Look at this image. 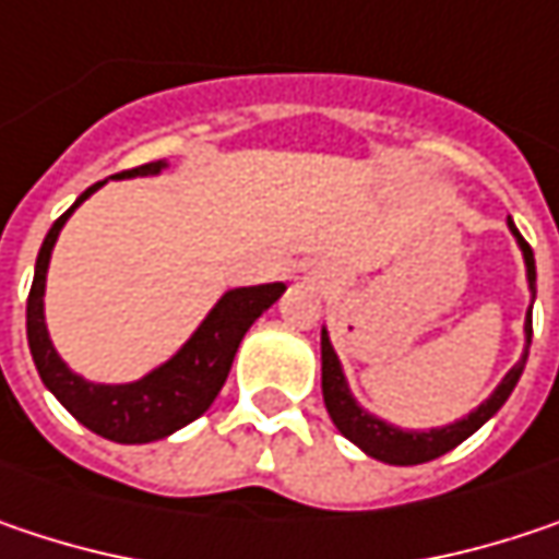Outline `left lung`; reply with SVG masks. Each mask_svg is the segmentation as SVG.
Masks as SVG:
<instances>
[{
	"mask_svg": "<svg viewBox=\"0 0 559 559\" xmlns=\"http://www.w3.org/2000/svg\"><path fill=\"white\" fill-rule=\"evenodd\" d=\"M509 229L522 249V262H525V281H528V294H532V307L534 297H537V275H534V252L532 246L522 239V233L515 229L512 217H509ZM532 307L525 313V348H522V358L509 368V374L502 381L496 383V390L483 400L477 409H471L467 416L448 423V426H431V429H400L393 423H386L381 416L368 413L352 386L345 381V371H342V361L332 348L330 330L323 326V335H320V352H323V403H326V413L335 423V429L342 431L352 444H358L368 457L374 461H383V464H393V467H409V464H426V461H435L441 454H448L451 448H457L461 441H467L474 431L486 426L502 406L506 400L512 396L515 383L525 371V361H528V348H532Z\"/></svg>",
	"mask_w": 559,
	"mask_h": 559,
	"instance_id": "obj_1",
	"label": "left lung"
}]
</instances>
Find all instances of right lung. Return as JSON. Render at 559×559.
Here are the masks:
<instances>
[{"instance_id": "1", "label": "right lung", "mask_w": 559, "mask_h": 559, "mask_svg": "<svg viewBox=\"0 0 559 559\" xmlns=\"http://www.w3.org/2000/svg\"><path fill=\"white\" fill-rule=\"evenodd\" d=\"M169 169L166 159L146 163L140 169L118 173L111 178H153ZM108 181V178H105ZM105 181L85 188L76 198V204L50 227L44 236V246L34 262V281L27 294V348L34 358V368L40 374L44 386L76 416L85 429L95 435L118 441V444H146L169 438L173 431L185 429L198 416L207 413V406L217 400L221 386L227 381L229 365L236 358V348L249 326L278 300L287 290L284 281L275 284H255V287H229L221 294V300L207 310V317L198 323L176 355H169L163 365L146 371L143 378L124 383L88 381L76 374L57 352L47 313H44V294H47V269L53 246L60 239V229L73 217L82 201H88Z\"/></svg>"}]
</instances>
